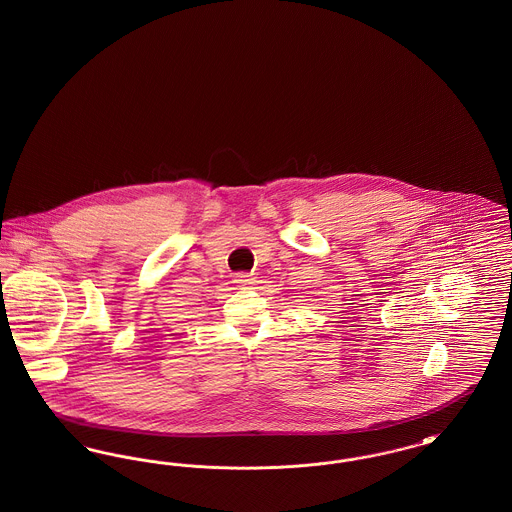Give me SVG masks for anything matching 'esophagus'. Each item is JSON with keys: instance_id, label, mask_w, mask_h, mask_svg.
I'll return each mask as SVG.
<instances>
[{"instance_id": "esophagus-1", "label": "esophagus", "mask_w": 512, "mask_h": 512, "mask_svg": "<svg viewBox=\"0 0 512 512\" xmlns=\"http://www.w3.org/2000/svg\"><path fill=\"white\" fill-rule=\"evenodd\" d=\"M234 282H236L238 286H249V284L255 282V278H253L251 274H247V272H238V274L234 276Z\"/></svg>"}]
</instances>
